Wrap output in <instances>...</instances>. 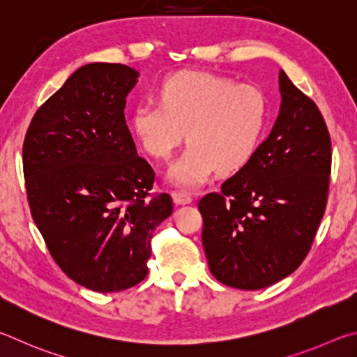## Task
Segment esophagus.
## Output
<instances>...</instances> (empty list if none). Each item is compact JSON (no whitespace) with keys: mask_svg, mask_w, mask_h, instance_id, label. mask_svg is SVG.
Listing matches in <instances>:
<instances>
[{"mask_svg":"<svg viewBox=\"0 0 357 357\" xmlns=\"http://www.w3.org/2000/svg\"><path fill=\"white\" fill-rule=\"evenodd\" d=\"M172 201L175 205H188L192 202V197L188 195V192H180V191H174L172 192Z\"/></svg>","mask_w":357,"mask_h":357,"instance_id":"esophagus-1","label":"esophagus"}]
</instances>
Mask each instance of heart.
<instances>
[{"label":"heart","mask_w":357,"mask_h":357,"mask_svg":"<svg viewBox=\"0 0 357 357\" xmlns=\"http://www.w3.org/2000/svg\"><path fill=\"white\" fill-rule=\"evenodd\" d=\"M160 103H139L131 130L142 149L165 160L183 141L182 155L167 169L177 186L196 188L216 171L232 174L254 158L265 136L270 105L252 84L205 72L169 75L158 86Z\"/></svg>","instance_id":"heart-1"}]
</instances>
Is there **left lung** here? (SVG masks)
I'll use <instances>...</instances> for the list:
<instances>
[{
  "mask_svg": "<svg viewBox=\"0 0 357 357\" xmlns=\"http://www.w3.org/2000/svg\"><path fill=\"white\" fill-rule=\"evenodd\" d=\"M279 91V116L254 158L222 183L221 195L199 202L210 271L240 290L265 289L295 271L328 202L333 152L324 119L284 70Z\"/></svg>",
  "mask_w": 357,
  "mask_h": 357,
  "instance_id": "obj_1",
  "label": "left lung"
}]
</instances>
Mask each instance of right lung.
<instances>
[{
    "label": "right lung",
    "instance_id": "obj_1",
    "mask_svg": "<svg viewBox=\"0 0 357 357\" xmlns=\"http://www.w3.org/2000/svg\"><path fill=\"white\" fill-rule=\"evenodd\" d=\"M137 77L123 64L79 67L37 109L23 142L31 215L50 254L100 293L147 276L153 230L172 213L166 192L147 199L155 172L125 122Z\"/></svg>",
    "mask_w": 357,
    "mask_h": 357
}]
</instances>
